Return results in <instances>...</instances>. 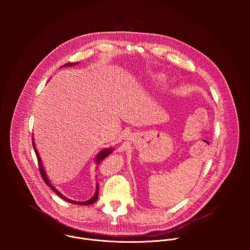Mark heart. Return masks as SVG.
Here are the masks:
<instances>
[{
  "instance_id": "heart-1",
  "label": "heart",
  "mask_w": 250,
  "mask_h": 250,
  "mask_svg": "<svg viewBox=\"0 0 250 250\" xmlns=\"http://www.w3.org/2000/svg\"><path fill=\"white\" fill-rule=\"evenodd\" d=\"M167 82V77L164 73L158 72V73H152L150 75L149 80L146 82V85L148 87H152V88H156V87H160L163 86L165 83Z\"/></svg>"
}]
</instances>
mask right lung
<instances>
[{
	"mask_svg": "<svg viewBox=\"0 0 250 250\" xmlns=\"http://www.w3.org/2000/svg\"><path fill=\"white\" fill-rule=\"evenodd\" d=\"M77 64H78V62H75V63H74V62H73V63H66V64H64L62 67H70V66L77 65ZM32 146H33V149H34L35 154H37L38 161H39V166H40V171H41V174H42V178H43V180H44L45 184H46L49 188H51V190L54 191L61 199H63V200H65V201H67V202H69V203H71V204L81 205V206L92 205L93 203H95V202L98 200V197H99V185H98V184H97V186H96V192H95L94 196H93L90 200H88V201H86V202H77V201H73V200H71V199H67L65 196H63V195L50 183V181H49V179H48V177L46 176V173H45V171H44V167H43L42 162V158L40 157V154H39V151H38L37 147H35V142H34V138H33V137H32ZM112 152H113V149H112V148H104V149L101 150V151L98 153V155L96 156V158H95L96 164L98 165L103 159H104L106 156H108L109 154H111Z\"/></svg>",
	"mask_w": 250,
	"mask_h": 250,
	"instance_id": "right-lung-1",
	"label": "right lung"
}]
</instances>
